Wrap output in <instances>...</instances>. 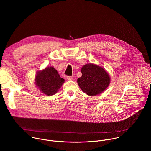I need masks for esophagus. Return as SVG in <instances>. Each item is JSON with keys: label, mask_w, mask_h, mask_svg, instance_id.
I'll return each mask as SVG.
<instances>
[{"label": "esophagus", "mask_w": 151, "mask_h": 151, "mask_svg": "<svg viewBox=\"0 0 151 151\" xmlns=\"http://www.w3.org/2000/svg\"><path fill=\"white\" fill-rule=\"evenodd\" d=\"M67 79H68V80H69V81H72V80H73V77H72V76H67Z\"/></svg>", "instance_id": "obj_1"}]
</instances>
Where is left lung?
<instances>
[{"instance_id": "obj_1", "label": "left lung", "mask_w": 151, "mask_h": 151, "mask_svg": "<svg viewBox=\"0 0 151 151\" xmlns=\"http://www.w3.org/2000/svg\"><path fill=\"white\" fill-rule=\"evenodd\" d=\"M81 73L82 75L78 79V83L82 91L90 96L101 93L110 83L109 74L96 64L89 63L83 65Z\"/></svg>"}]
</instances>
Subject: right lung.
Masks as SVG:
<instances>
[{"label": "right lung", "instance_id": "right-lung-1", "mask_svg": "<svg viewBox=\"0 0 151 151\" xmlns=\"http://www.w3.org/2000/svg\"><path fill=\"white\" fill-rule=\"evenodd\" d=\"M35 83L42 93L51 96L55 94L64 82L57 70L53 67H47L42 71L37 72Z\"/></svg>", "mask_w": 151, "mask_h": 151}]
</instances>
